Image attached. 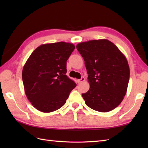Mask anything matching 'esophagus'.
Returning <instances> with one entry per match:
<instances>
[{
    "label": "esophagus",
    "mask_w": 148,
    "mask_h": 148,
    "mask_svg": "<svg viewBox=\"0 0 148 148\" xmlns=\"http://www.w3.org/2000/svg\"><path fill=\"white\" fill-rule=\"evenodd\" d=\"M84 80H85V78H84V77H81V78L80 79H78L77 80V82H78V83H79V84L82 83L83 81H84Z\"/></svg>",
    "instance_id": "1"
}]
</instances>
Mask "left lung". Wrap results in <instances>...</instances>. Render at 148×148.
<instances>
[{
	"label": "left lung",
	"instance_id": "left-lung-1",
	"mask_svg": "<svg viewBox=\"0 0 148 148\" xmlns=\"http://www.w3.org/2000/svg\"><path fill=\"white\" fill-rule=\"evenodd\" d=\"M84 60L90 89L82 96L97 111L106 112L118 107L127 93L130 78L127 60L118 47L107 39L77 44Z\"/></svg>",
	"mask_w": 148,
	"mask_h": 148
}]
</instances>
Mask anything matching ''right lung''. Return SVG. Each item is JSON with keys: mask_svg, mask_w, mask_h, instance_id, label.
I'll use <instances>...</instances> for the list:
<instances>
[{"mask_svg": "<svg viewBox=\"0 0 148 148\" xmlns=\"http://www.w3.org/2000/svg\"><path fill=\"white\" fill-rule=\"evenodd\" d=\"M75 49L72 43L45 44L34 50L22 71L27 99L43 112L56 111L64 106L76 86L67 76V61Z\"/></svg>", "mask_w": 148, "mask_h": 148, "instance_id": "1", "label": "right lung"}]
</instances>
